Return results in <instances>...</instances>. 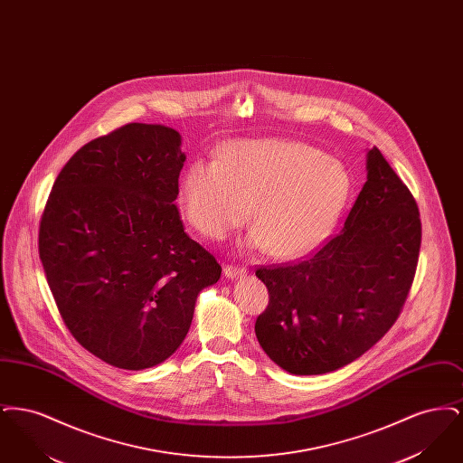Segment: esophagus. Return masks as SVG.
Wrapping results in <instances>:
<instances>
[{
	"mask_svg": "<svg viewBox=\"0 0 463 463\" xmlns=\"http://www.w3.org/2000/svg\"><path fill=\"white\" fill-rule=\"evenodd\" d=\"M223 274H225V278H229V279H238V278H242V276H246V267H238V265H223Z\"/></svg>",
	"mask_w": 463,
	"mask_h": 463,
	"instance_id": "esophagus-1",
	"label": "esophagus"
}]
</instances>
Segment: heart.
Listing matches in <instances>:
<instances>
[{
	"mask_svg": "<svg viewBox=\"0 0 463 463\" xmlns=\"http://www.w3.org/2000/svg\"><path fill=\"white\" fill-rule=\"evenodd\" d=\"M353 191L335 157L300 142L264 138L231 142L217 161L198 159L182 178L189 222L221 240L248 219L253 248L279 259L302 257L330 236Z\"/></svg>",
	"mask_w": 463,
	"mask_h": 463,
	"instance_id": "1",
	"label": "heart"
}]
</instances>
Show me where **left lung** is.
<instances>
[{
	"mask_svg": "<svg viewBox=\"0 0 463 463\" xmlns=\"http://www.w3.org/2000/svg\"><path fill=\"white\" fill-rule=\"evenodd\" d=\"M366 182L344 229L304 262L257 269L269 306L255 333L288 373L335 372L392 328L419 264V206L387 159L366 155Z\"/></svg>",
	"mask_w": 463,
	"mask_h": 463,
	"instance_id": "left-lung-1",
	"label": "left lung"
}]
</instances>
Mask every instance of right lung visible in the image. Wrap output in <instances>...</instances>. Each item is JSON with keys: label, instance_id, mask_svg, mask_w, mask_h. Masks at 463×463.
<instances>
[{"label": "right lung", "instance_id": "right-lung-1", "mask_svg": "<svg viewBox=\"0 0 463 463\" xmlns=\"http://www.w3.org/2000/svg\"><path fill=\"white\" fill-rule=\"evenodd\" d=\"M180 133L130 123L85 144L57 176L40 259L71 335L110 366L166 361L191 328L199 291L222 267L175 206Z\"/></svg>", "mask_w": 463, "mask_h": 463}]
</instances>
